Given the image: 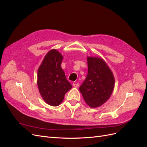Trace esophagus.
I'll list each match as a JSON object with an SVG mask.
<instances>
[{
    "instance_id": "1",
    "label": "esophagus",
    "mask_w": 147,
    "mask_h": 147,
    "mask_svg": "<svg viewBox=\"0 0 147 147\" xmlns=\"http://www.w3.org/2000/svg\"><path fill=\"white\" fill-rule=\"evenodd\" d=\"M72 85H73V86L75 87V88H78V87L79 86V84L77 83H74Z\"/></svg>"
}]
</instances>
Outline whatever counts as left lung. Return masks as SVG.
<instances>
[{
  "instance_id": "obj_1",
  "label": "left lung",
  "mask_w": 147,
  "mask_h": 147,
  "mask_svg": "<svg viewBox=\"0 0 147 147\" xmlns=\"http://www.w3.org/2000/svg\"><path fill=\"white\" fill-rule=\"evenodd\" d=\"M88 75L80 86L86 103L91 108L103 105L112 95L115 78L105 61L99 57H87Z\"/></svg>"
}]
</instances>
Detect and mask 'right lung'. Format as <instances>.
Instances as JSON below:
<instances>
[{
  "mask_svg": "<svg viewBox=\"0 0 147 147\" xmlns=\"http://www.w3.org/2000/svg\"><path fill=\"white\" fill-rule=\"evenodd\" d=\"M63 56L53 49L47 53L37 72V86L43 100L51 106H58L65 93L72 88L61 67Z\"/></svg>",
  "mask_w": 147,
  "mask_h": 147,
  "instance_id": "1",
  "label": "right lung"
}]
</instances>
